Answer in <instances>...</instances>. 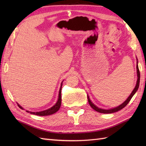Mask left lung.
Wrapping results in <instances>:
<instances>
[{
    "mask_svg": "<svg viewBox=\"0 0 146 146\" xmlns=\"http://www.w3.org/2000/svg\"><path fill=\"white\" fill-rule=\"evenodd\" d=\"M137 83H136V85L135 86L134 89L133 90V91L132 92L131 94L130 95L129 97H128V98L127 99V100L122 103L121 105H120L119 106H118L117 107H115L113 108H111V109H108V110H105V109H102V108H98L97 107L96 105H95L94 104L92 103L91 102V100H90V98L88 97V95L87 96L88 97V103L90 105L91 107L93 108V109H94L95 111H98V112H100V113H114V112H116V111H118L119 110H120L121 109H122L123 108H124L128 104L129 102H130V100H131V98H132L133 96L135 94V92L137 91V90L139 88V82H140V71H139V67H138V64H137Z\"/></svg>",
    "mask_w": 146,
    "mask_h": 146,
    "instance_id": "8db88e82",
    "label": "left lung"
}]
</instances>
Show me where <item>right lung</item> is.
Wrapping results in <instances>:
<instances>
[{"instance_id":"1","label":"right lung","mask_w":146,"mask_h":146,"mask_svg":"<svg viewBox=\"0 0 146 146\" xmlns=\"http://www.w3.org/2000/svg\"><path fill=\"white\" fill-rule=\"evenodd\" d=\"M61 87H62V83L61 85V87L60 89V92H59V96H58V100L57 101L56 103L54 105V106H52V107H51L50 108H49V109H47L46 110L44 111H37V112H33V111H29L26 110V111L27 112H29L31 114H34V115H39V116H45V115H51V114H53L54 113L56 112V111L60 109V107H61ZM21 109H23V108L21 107L19 105H17Z\"/></svg>"}]
</instances>
